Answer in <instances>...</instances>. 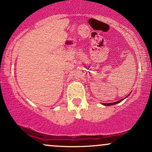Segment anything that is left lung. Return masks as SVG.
Here are the masks:
<instances>
[{
  "label": "left lung",
  "mask_w": 152,
  "mask_h": 152,
  "mask_svg": "<svg viewBox=\"0 0 152 152\" xmlns=\"http://www.w3.org/2000/svg\"><path fill=\"white\" fill-rule=\"evenodd\" d=\"M121 101H123V99H121V100H120V101H118V102H116L109 103V104H104V106H111V105H115V104H118V103L121 102Z\"/></svg>",
  "instance_id": "left-lung-1"
}]
</instances>
